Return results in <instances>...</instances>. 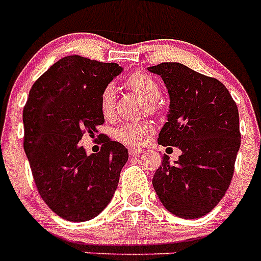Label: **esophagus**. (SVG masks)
I'll return each instance as SVG.
<instances>
[{"label": "esophagus", "instance_id": "1", "mask_svg": "<svg viewBox=\"0 0 261 261\" xmlns=\"http://www.w3.org/2000/svg\"><path fill=\"white\" fill-rule=\"evenodd\" d=\"M142 153H144L142 149H129V155L130 156H137Z\"/></svg>", "mask_w": 261, "mask_h": 261}]
</instances>
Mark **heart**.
<instances>
[{
    "label": "heart",
    "mask_w": 261,
    "mask_h": 261,
    "mask_svg": "<svg viewBox=\"0 0 261 261\" xmlns=\"http://www.w3.org/2000/svg\"><path fill=\"white\" fill-rule=\"evenodd\" d=\"M125 85L135 93L140 94L149 103H154L159 98V86L146 73H133L125 81ZM100 111L106 117H111L116 106V93L112 85H108L100 94ZM154 126L150 123H126L116 130L115 136L120 142L126 145H140L153 133Z\"/></svg>",
    "instance_id": "b5f03b06"
}]
</instances>
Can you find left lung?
Instances as JSON below:
<instances>
[{
    "instance_id": "8db88e82",
    "label": "left lung",
    "mask_w": 261,
    "mask_h": 261,
    "mask_svg": "<svg viewBox=\"0 0 261 261\" xmlns=\"http://www.w3.org/2000/svg\"><path fill=\"white\" fill-rule=\"evenodd\" d=\"M147 70L161 75L170 96L167 123L158 136L162 146H176L153 176L159 201L179 218L208 214L229 188L239 146L238 107L229 90L179 62H162Z\"/></svg>"
}]
</instances>
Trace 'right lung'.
Instances as JSON below:
<instances>
[{"label": "right lung", "mask_w": 261, "mask_h": 261, "mask_svg": "<svg viewBox=\"0 0 261 261\" xmlns=\"http://www.w3.org/2000/svg\"><path fill=\"white\" fill-rule=\"evenodd\" d=\"M123 71L115 62L74 55L55 62L31 87L23 108L24 153L41 199L64 220H93L110 204L128 149L106 138L87 155L80 140L105 123L100 94Z\"/></svg>", "instance_id": "right-lung-1"}]
</instances>
